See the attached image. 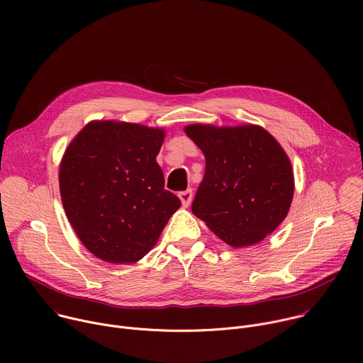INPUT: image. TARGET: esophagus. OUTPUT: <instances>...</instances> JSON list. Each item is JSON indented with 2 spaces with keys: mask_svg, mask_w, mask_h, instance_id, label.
Instances as JSON below:
<instances>
[{
  "mask_svg": "<svg viewBox=\"0 0 363 363\" xmlns=\"http://www.w3.org/2000/svg\"><path fill=\"white\" fill-rule=\"evenodd\" d=\"M178 196H179L182 205H184V206H188V205L191 203V201H192L194 194H192V189H186V191H184V192H179Z\"/></svg>",
  "mask_w": 363,
  "mask_h": 363,
  "instance_id": "esophagus-1",
  "label": "esophagus"
}]
</instances>
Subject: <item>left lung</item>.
Instances as JSON below:
<instances>
[{
    "instance_id": "left-lung-1",
    "label": "left lung",
    "mask_w": 363,
    "mask_h": 363,
    "mask_svg": "<svg viewBox=\"0 0 363 363\" xmlns=\"http://www.w3.org/2000/svg\"><path fill=\"white\" fill-rule=\"evenodd\" d=\"M186 135L205 155L192 213L233 247L262 241L286 218L294 191L287 155L264 129L192 125Z\"/></svg>"
}]
</instances>
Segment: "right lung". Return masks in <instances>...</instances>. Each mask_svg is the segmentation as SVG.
<instances>
[{
  "mask_svg": "<svg viewBox=\"0 0 363 363\" xmlns=\"http://www.w3.org/2000/svg\"><path fill=\"white\" fill-rule=\"evenodd\" d=\"M164 136L135 123L91 122L65 152L59 181L66 216L101 260H140L181 206L157 162Z\"/></svg>",
  "mask_w": 363,
  "mask_h": 363,
  "instance_id": "obj_1",
  "label": "right lung"
}]
</instances>
